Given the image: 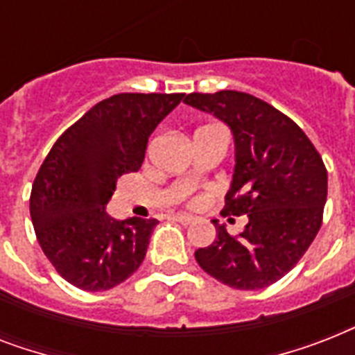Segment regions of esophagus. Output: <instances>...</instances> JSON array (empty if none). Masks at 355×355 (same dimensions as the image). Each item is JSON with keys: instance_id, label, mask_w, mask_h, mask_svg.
<instances>
[{"instance_id": "34e87169", "label": "esophagus", "mask_w": 355, "mask_h": 355, "mask_svg": "<svg viewBox=\"0 0 355 355\" xmlns=\"http://www.w3.org/2000/svg\"><path fill=\"white\" fill-rule=\"evenodd\" d=\"M173 219L178 223H182V225H191V223L195 221V217L188 216V214H175V216H173Z\"/></svg>"}]
</instances>
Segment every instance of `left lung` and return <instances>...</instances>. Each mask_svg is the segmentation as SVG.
<instances>
[{
    "label": "left lung",
    "instance_id": "obj_1",
    "mask_svg": "<svg viewBox=\"0 0 355 355\" xmlns=\"http://www.w3.org/2000/svg\"><path fill=\"white\" fill-rule=\"evenodd\" d=\"M186 105L214 114L234 134L236 167L223 216H247L239 236L214 221L216 241L197 263L234 289H263L298 263L322 225L328 171L319 150L286 114L236 90L189 94Z\"/></svg>",
    "mask_w": 355,
    "mask_h": 355
}]
</instances>
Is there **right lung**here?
<instances>
[{
    "mask_svg": "<svg viewBox=\"0 0 355 355\" xmlns=\"http://www.w3.org/2000/svg\"><path fill=\"white\" fill-rule=\"evenodd\" d=\"M184 94H118L75 121L46 156L29 210L42 250L71 286L107 291L134 275L156 219L107 214L118 178L138 171L147 141Z\"/></svg>",
    "mask_w": 355,
    "mask_h": 355,
    "instance_id": "1",
    "label": "right lung"
}]
</instances>
